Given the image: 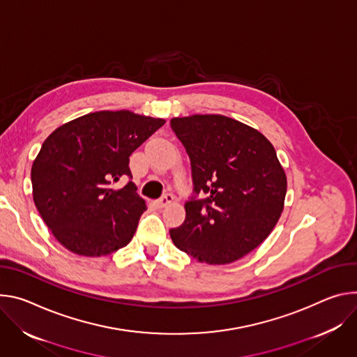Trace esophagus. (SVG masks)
Masks as SVG:
<instances>
[{"instance_id": "obj_1", "label": "esophagus", "mask_w": 357, "mask_h": 357, "mask_svg": "<svg viewBox=\"0 0 357 357\" xmlns=\"http://www.w3.org/2000/svg\"><path fill=\"white\" fill-rule=\"evenodd\" d=\"M174 202V195L173 194H170V192H167V194H165L160 200L157 202V206H158V208H165V207H167L169 204H172Z\"/></svg>"}]
</instances>
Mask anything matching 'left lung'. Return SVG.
<instances>
[{"label":"left lung","instance_id":"left-lung-1","mask_svg":"<svg viewBox=\"0 0 357 357\" xmlns=\"http://www.w3.org/2000/svg\"><path fill=\"white\" fill-rule=\"evenodd\" d=\"M172 129L191 163L192 197L184 222L170 229L174 245L210 265L257 248L278 222L287 176L271 142L222 114L174 117ZM204 192L206 199H197Z\"/></svg>","mask_w":357,"mask_h":357}]
</instances>
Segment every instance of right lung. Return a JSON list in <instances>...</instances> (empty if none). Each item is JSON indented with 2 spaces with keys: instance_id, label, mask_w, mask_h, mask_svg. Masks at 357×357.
<instances>
[{
  "instance_id": "1",
  "label": "right lung",
  "mask_w": 357,
  "mask_h": 357,
  "mask_svg": "<svg viewBox=\"0 0 357 357\" xmlns=\"http://www.w3.org/2000/svg\"><path fill=\"white\" fill-rule=\"evenodd\" d=\"M165 119L130 110H102L81 116L54 130L31 169L33 203L55 238L69 251L102 257L133 238L144 200L129 183V157Z\"/></svg>"
}]
</instances>
